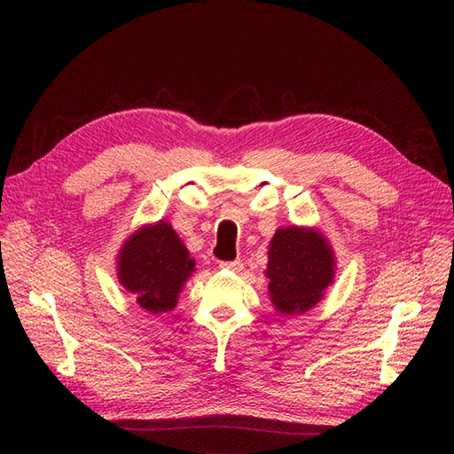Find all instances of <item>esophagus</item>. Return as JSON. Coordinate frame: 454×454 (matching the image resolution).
<instances>
[{"label":"esophagus","instance_id":"1","mask_svg":"<svg viewBox=\"0 0 454 454\" xmlns=\"http://www.w3.org/2000/svg\"><path fill=\"white\" fill-rule=\"evenodd\" d=\"M219 267H222V269H227V270H232V272H237V270H240V269H242V261H240V259L222 261V263H219Z\"/></svg>","mask_w":454,"mask_h":454}]
</instances>
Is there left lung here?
<instances>
[{"label": "left lung", "instance_id": "8db88e82", "mask_svg": "<svg viewBox=\"0 0 454 454\" xmlns=\"http://www.w3.org/2000/svg\"><path fill=\"white\" fill-rule=\"evenodd\" d=\"M333 255L322 235L297 227L278 229L269 248L270 301L282 314H301L333 282Z\"/></svg>", "mask_w": 454, "mask_h": 454}]
</instances>
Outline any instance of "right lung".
<instances>
[{
	"mask_svg": "<svg viewBox=\"0 0 454 454\" xmlns=\"http://www.w3.org/2000/svg\"><path fill=\"white\" fill-rule=\"evenodd\" d=\"M195 261L168 223H157L132 235L119 257V280L142 309L168 312L177 303L184 282Z\"/></svg>",
	"mask_w": 454,
	"mask_h": 454,
	"instance_id": "right-lung-1",
	"label": "right lung"
}]
</instances>
